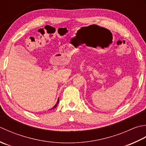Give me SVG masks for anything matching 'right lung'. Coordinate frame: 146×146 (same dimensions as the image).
<instances>
[{"instance_id": "obj_1", "label": "right lung", "mask_w": 146, "mask_h": 146, "mask_svg": "<svg viewBox=\"0 0 146 146\" xmlns=\"http://www.w3.org/2000/svg\"><path fill=\"white\" fill-rule=\"evenodd\" d=\"M58 103H59V98H58V100H57V102H56V104H55V106H53V108H51V109H53V108H56V106H57V105H58Z\"/></svg>"}]
</instances>
